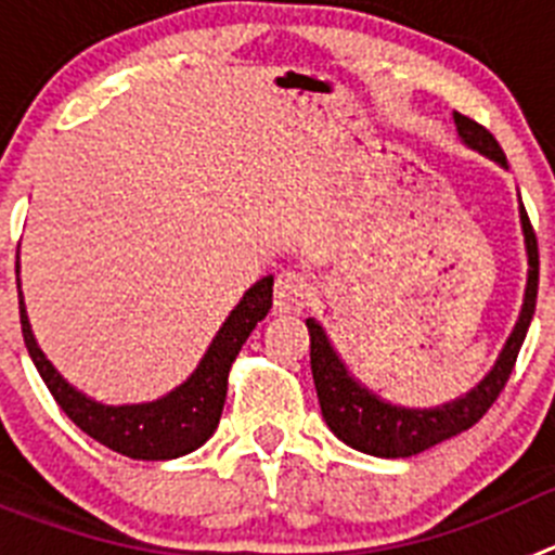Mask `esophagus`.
I'll list each match as a JSON object with an SVG mask.
<instances>
[{
	"label": "esophagus",
	"instance_id": "obj_1",
	"mask_svg": "<svg viewBox=\"0 0 555 555\" xmlns=\"http://www.w3.org/2000/svg\"><path fill=\"white\" fill-rule=\"evenodd\" d=\"M311 300V281L297 269H286L274 281V313H300Z\"/></svg>",
	"mask_w": 555,
	"mask_h": 555
}]
</instances>
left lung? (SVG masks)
Segmentation results:
<instances>
[{
  "label": "left lung",
  "instance_id": "8db88e82",
  "mask_svg": "<svg viewBox=\"0 0 555 555\" xmlns=\"http://www.w3.org/2000/svg\"><path fill=\"white\" fill-rule=\"evenodd\" d=\"M455 130H459L461 144L469 150L487 155L498 166L508 169V160L494 141L487 127L478 121L453 113ZM519 228H522V242H526L528 258V281L526 294H522V308L508 333L506 345L500 350L498 361L492 370L480 377L478 384L469 391H464L455 400H448L442 405H430V409H409V405H397L384 400L380 395L364 386L345 364V358L338 356L333 347L331 336L320 322L308 317L306 325L311 333V372L317 397H320V409L325 416L327 428L341 442L350 444L352 450H361L366 455L377 459H409V455L423 453L434 444L453 439L473 428L480 416L492 409L498 395L506 386L508 375L514 370L517 352L526 341V333L531 327L533 308H537V286H539V249L537 235H533L531 222H528L526 205L519 203Z\"/></svg>",
  "mask_w": 555,
  "mask_h": 555
}]
</instances>
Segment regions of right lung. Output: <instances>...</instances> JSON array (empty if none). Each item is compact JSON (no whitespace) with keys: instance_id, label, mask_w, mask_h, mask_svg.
<instances>
[{"instance_id":"1","label":"right lung","mask_w":555,"mask_h":555,"mask_svg":"<svg viewBox=\"0 0 555 555\" xmlns=\"http://www.w3.org/2000/svg\"><path fill=\"white\" fill-rule=\"evenodd\" d=\"M16 283L18 261H16ZM272 286L274 278L267 274L258 283L244 292L238 306L230 311L228 320L210 338L208 350L199 358L197 370L185 377L183 384L166 391L158 400L150 403H127V405H105L94 397H88L77 386H72L55 364L43 356L38 347L36 333L29 325L24 294L18 292V311H22V333L29 358L36 364L38 375L43 377L47 389L57 400L63 414L91 439H96L105 448L139 461H166L180 459L191 450L203 448L219 425V416L228 397V372L233 366L235 356L253 333V327L263 320L272 308Z\"/></svg>"}]
</instances>
